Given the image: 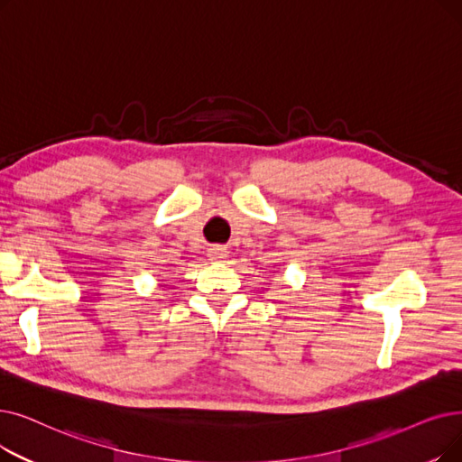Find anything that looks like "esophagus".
Masks as SVG:
<instances>
[{
	"label": "esophagus",
	"mask_w": 462,
	"mask_h": 462,
	"mask_svg": "<svg viewBox=\"0 0 462 462\" xmlns=\"http://www.w3.org/2000/svg\"><path fill=\"white\" fill-rule=\"evenodd\" d=\"M226 256H228V251L223 245H213L209 249V260H213V263H223Z\"/></svg>",
	"instance_id": "34e87169"
}]
</instances>
